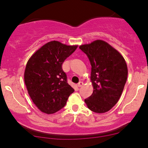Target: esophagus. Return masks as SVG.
Returning <instances> with one entry per match:
<instances>
[{"label": "esophagus", "instance_id": "esophagus-1", "mask_svg": "<svg viewBox=\"0 0 148 148\" xmlns=\"http://www.w3.org/2000/svg\"><path fill=\"white\" fill-rule=\"evenodd\" d=\"M83 85H84V83H83L82 82H79L77 84V86L78 87H82V86H83Z\"/></svg>", "mask_w": 148, "mask_h": 148}]
</instances>
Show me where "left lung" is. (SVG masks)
<instances>
[{
	"mask_svg": "<svg viewBox=\"0 0 148 148\" xmlns=\"http://www.w3.org/2000/svg\"><path fill=\"white\" fill-rule=\"evenodd\" d=\"M79 48L87 54L92 66L94 92L85 102L93 112H108L119 101L127 82L126 61L118 50L102 40L83 44Z\"/></svg>",
	"mask_w": 148,
	"mask_h": 148,
	"instance_id": "left-lung-1",
	"label": "left lung"
}]
</instances>
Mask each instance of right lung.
<instances>
[{"instance_id":"add662e5","label":"right lung","mask_w":148,"mask_h":148,"mask_svg":"<svg viewBox=\"0 0 148 148\" xmlns=\"http://www.w3.org/2000/svg\"><path fill=\"white\" fill-rule=\"evenodd\" d=\"M77 45H66L58 41L48 42L28 60L24 82L28 94L41 112L53 114L65 106L74 89L68 84L62 64L73 53Z\"/></svg>"}]
</instances>
